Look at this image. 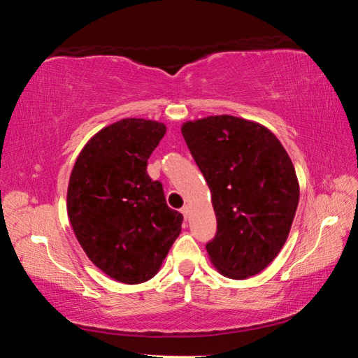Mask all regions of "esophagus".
<instances>
[{
  "label": "esophagus",
  "instance_id": "obj_1",
  "mask_svg": "<svg viewBox=\"0 0 358 358\" xmlns=\"http://www.w3.org/2000/svg\"><path fill=\"white\" fill-rule=\"evenodd\" d=\"M180 211H181V213H183V216H185V220H187V216H189V207H187V205H185V207H183V208H181Z\"/></svg>",
  "mask_w": 358,
  "mask_h": 358
}]
</instances>
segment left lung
<instances>
[{"label": "left lung", "instance_id": "8db88e82", "mask_svg": "<svg viewBox=\"0 0 358 358\" xmlns=\"http://www.w3.org/2000/svg\"><path fill=\"white\" fill-rule=\"evenodd\" d=\"M181 134L211 191V262L234 280L257 275L292 226L300 197L292 161L273 132L230 115L187 121Z\"/></svg>", "mask_w": 358, "mask_h": 358}]
</instances>
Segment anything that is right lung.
Here are the masks:
<instances>
[{
	"label": "right lung",
	"mask_w": 358,
	"mask_h": 358,
	"mask_svg": "<svg viewBox=\"0 0 358 358\" xmlns=\"http://www.w3.org/2000/svg\"><path fill=\"white\" fill-rule=\"evenodd\" d=\"M166 134L157 121L126 118L99 131L78 155L68 186V216L90 260L113 280L153 278L181 232L148 157Z\"/></svg>",
	"instance_id": "add662e5"
}]
</instances>
